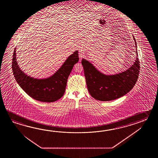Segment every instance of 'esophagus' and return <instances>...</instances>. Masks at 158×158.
<instances>
[{
    "label": "esophagus",
    "mask_w": 158,
    "mask_h": 158,
    "mask_svg": "<svg viewBox=\"0 0 158 158\" xmlns=\"http://www.w3.org/2000/svg\"><path fill=\"white\" fill-rule=\"evenodd\" d=\"M78 56L80 58V61L82 58H84L85 57V53H84V51L80 50L79 51V52H78Z\"/></svg>",
    "instance_id": "1"
}]
</instances>
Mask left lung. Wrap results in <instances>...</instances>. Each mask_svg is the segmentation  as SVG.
I'll return each mask as SVG.
<instances>
[{
	"label": "left lung",
	"mask_w": 158,
	"mask_h": 158,
	"mask_svg": "<svg viewBox=\"0 0 158 158\" xmlns=\"http://www.w3.org/2000/svg\"><path fill=\"white\" fill-rule=\"evenodd\" d=\"M136 53L138 57L137 51ZM82 64L89 93L94 99L101 101H112L127 94L136 83L140 69L138 57L127 71L110 76L102 73L85 59L82 60Z\"/></svg>",
	"instance_id": "obj_1"
}]
</instances>
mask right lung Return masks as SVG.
<instances>
[{"instance_id": "obj_1", "label": "right lung", "mask_w": 158, "mask_h": 158, "mask_svg": "<svg viewBox=\"0 0 158 158\" xmlns=\"http://www.w3.org/2000/svg\"><path fill=\"white\" fill-rule=\"evenodd\" d=\"M16 56L15 48L12 67L16 81L27 95L43 102H55L63 96L68 78L74 64L79 60L78 51H76L68 57L60 69L50 77L36 79L27 76L21 70L17 65Z\"/></svg>"}]
</instances>
